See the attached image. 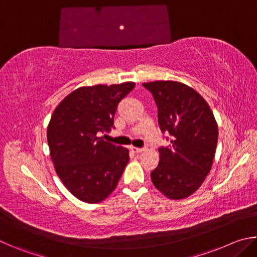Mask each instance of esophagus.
Returning <instances> with one entry per match:
<instances>
[{
    "instance_id": "34e87169",
    "label": "esophagus",
    "mask_w": 257,
    "mask_h": 257,
    "mask_svg": "<svg viewBox=\"0 0 257 257\" xmlns=\"http://www.w3.org/2000/svg\"><path fill=\"white\" fill-rule=\"evenodd\" d=\"M130 150H132L133 153H136V154L142 153V152L144 151V149H138V147H135V146H132V147H130Z\"/></svg>"
}]
</instances>
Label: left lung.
Returning <instances> with one entry per match:
<instances>
[{"label":"left lung","instance_id":"8db88e82","mask_svg":"<svg viewBox=\"0 0 257 257\" xmlns=\"http://www.w3.org/2000/svg\"><path fill=\"white\" fill-rule=\"evenodd\" d=\"M143 86L153 94L161 130L172 136L170 146L159 149L152 182L165 197L184 199L211 171L219 136L216 120L207 102L188 85L158 80Z\"/></svg>","mask_w":257,"mask_h":257}]
</instances>
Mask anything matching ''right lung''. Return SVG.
Here are the masks:
<instances>
[{
	"mask_svg": "<svg viewBox=\"0 0 257 257\" xmlns=\"http://www.w3.org/2000/svg\"><path fill=\"white\" fill-rule=\"evenodd\" d=\"M135 82L82 86L55 107L47 125V143L56 175L73 196L85 203L103 202L118 186L129 150L103 141L119 103Z\"/></svg>",
	"mask_w": 257,
	"mask_h": 257,
	"instance_id": "right-lung-1",
	"label": "right lung"
}]
</instances>
